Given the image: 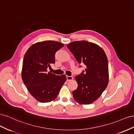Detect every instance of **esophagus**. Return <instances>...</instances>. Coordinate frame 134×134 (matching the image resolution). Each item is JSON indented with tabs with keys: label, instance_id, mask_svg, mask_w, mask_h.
Returning <instances> with one entry per match:
<instances>
[{
	"label": "esophagus",
	"instance_id": "esophagus-1",
	"mask_svg": "<svg viewBox=\"0 0 134 134\" xmlns=\"http://www.w3.org/2000/svg\"><path fill=\"white\" fill-rule=\"evenodd\" d=\"M66 77H67V81H69L70 80H72L73 79V77H72V76H66Z\"/></svg>",
	"mask_w": 134,
	"mask_h": 134
}]
</instances>
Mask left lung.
I'll return each mask as SVG.
<instances>
[{"label": "left lung", "mask_w": 134, "mask_h": 134, "mask_svg": "<svg viewBox=\"0 0 134 134\" xmlns=\"http://www.w3.org/2000/svg\"><path fill=\"white\" fill-rule=\"evenodd\" d=\"M67 47L78 63L86 67L75 77L78 86L72 92L74 98L80 104H91L99 98L108 85L107 57L99 45L85 40L73 41Z\"/></svg>", "instance_id": "1"}]
</instances>
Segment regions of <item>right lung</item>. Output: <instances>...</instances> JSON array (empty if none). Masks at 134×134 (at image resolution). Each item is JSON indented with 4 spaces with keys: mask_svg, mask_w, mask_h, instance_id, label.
I'll use <instances>...</instances> for the list:
<instances>
[{
    "mask_svg": "<svg viewBox=\"0 0 134 134\" xmlns=\"http://www.w3.org/2000/svg\"><path fill=\"white\" fill-rule=\"evenodd\" d=\"M64 46L55 41L38 42L26 52L22 64V79L32 96L41 103L50 102L57 98L66 81V75L48 72L55 63V53Z\"/></svg>",
    "mask_w": 134,
    "mask_h": 134,
    "instance_id": "right-lung-1",
    "label": "right lung"
}]
</instances>
